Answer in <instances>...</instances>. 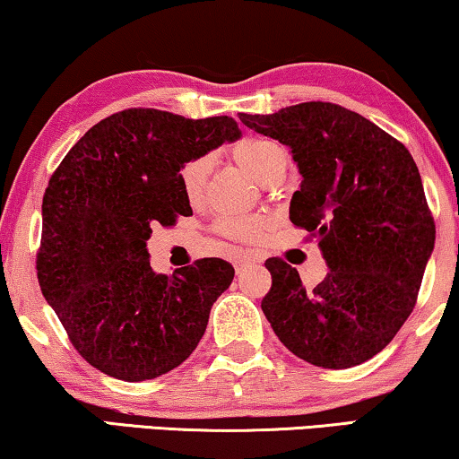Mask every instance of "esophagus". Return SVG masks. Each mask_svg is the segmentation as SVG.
Returning a JSON list of instances; mask_svg holds the SVG:
<instances>
[{
  "label": "esophagus",
  "mask_w": 459,
  "mask_h": 459,
  "mask_svg": "<svg viewBox=\"0 0 459 459\" xmlns=\"http://www.w3.org/2000/svg\"><path fill=\"white\" fill-rule=\"evenodd\" d=\"M255 261H256L255 255H240V256L234 258V267H236V271H240V269L244 267V264L255 263Z\"/></svg>",
  "instance_id": "1"
}]
</instances>
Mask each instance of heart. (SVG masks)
I'll use <instances>...</instances> for the list:
<instances>
[{
    "mask_svg": "<svg viewBox=\"0 0 459 459\" xmlns=\"http://www.w3.org/2000/svg\"><path fill=\"white\" fill-rule=\"evenodd\" d=\"M230 157L261 184H275L281 180L290 161L283 144H279L273 138L258 136L238 141L230 149ZM207 157H192L178 169V184H180L182 195L188 203L195 204L203 198L204 186H207ZM215 228L219 234L230 238V240L256 242L263 236L264 228H267V219L263 215L221 217Z\"/></svg>",
    "mask_w": 459,
    "mask_h": 459,
    "instance_id": "heart-1",
    "label": "heart"
}]
</instances>
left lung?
<instances>
[{"label": "left lung", "instance_id": "1", "mask_svg": "<svg viewBox=\"0 0 459 459\" xmlns=\"http://www.w3.org/2000/svg\"><path fill=\"white\" fill-rule=\"evenodd\" d=\"M244 126L291 149L302 174L290 221L316 238L327 277L307 290L283 258H267L261 308L285 348L323 368L378 354L416 307L435 246V219L410 151L370 119L308 101Z\"/></svg>", "mask_w": 459, "mask_h": 459}]
</instances>
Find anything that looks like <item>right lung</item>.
I'll return each mask as SVG.
<instances>
[{"label":"right lung","instance_id":"add662e5","mask_svg":"<svg viewBox=\"0 0 459 459\" xmlns=\"http://www.w3.org/2000/svg\"><path fill=\"white\" fill-rule=\"evenodd\" d=\"M240 136L230 116L188 119L132 108L101 119L68 151L43 195L37 277L91 367L141 383L169 373L204 335L234 279L223 258L174 275L151 269L152 225L192 215L178 169Z\"/></svg>","mask_w":459,"mask_h":459}]
</instances>
